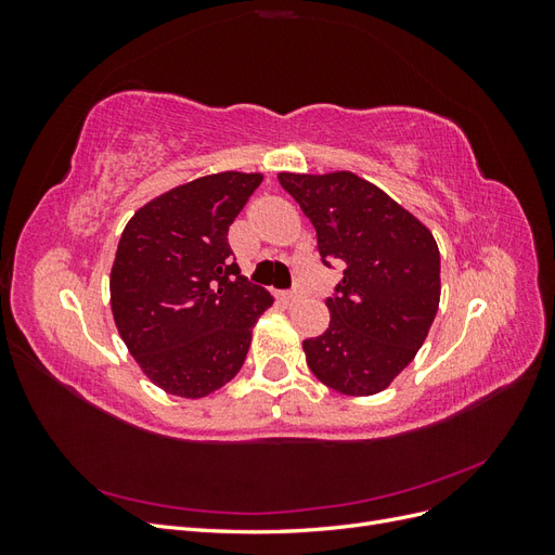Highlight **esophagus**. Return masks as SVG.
Listing matches in <instances>:
<instances>
[{
    "label": "esophagus",
    "instance_id": "1",
    "mask_svg": "<svg viewBox=\"0 0 555 555\" xmlns=\"http://www.w3.org/2000/svg\"><path fill=\"white\" fill-rule=\"evenodd\" d=\"M278 300H280L282 306H294L296 300H298V294H294V292H280Z\"/></svg>",
    "mask_w": 555,
    "mask_h": 555
}]
</instances>
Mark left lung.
<instances>
[{
    "instance_id": "8db88e82",
    "label": "left lung",
    "mask_w": 555,
    "mask_h": 555,
    "mask_svg": "<svg viewBox=\"0 0 555 555\" xmlns=\"http://www.w3.org/2000/svg\"><path fill=\"white\" fill-rule=\"evenodd\" d=\"M317 231L319 255L345 263L328 328L304 343L314 377L345 396L384 391L422 349L440 308L430 229L351 171L278 173Z\"/></svg>"
}]
</instances>
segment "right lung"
<instances>
[{"instance_id":"1","label":"right lung","mask_w":555,"mask_h":555,"mask_svg":"<svg viewBox=\"0 0 555 555\" xmlns=\"http://www.w3.org/2000/svg\"><path fill=\"white\" fill-rule=\"evenodd\" d=\"M263 180L222 171L155 196L127 222L111 268L117 333L143 375L206 398L238 375L273 296L231 259L229 227Z\"/></svg>"}]
</instances>
